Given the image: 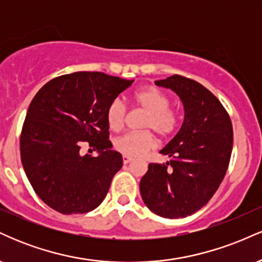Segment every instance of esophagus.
<instances>
[{
    "mask_svg": "<svg viewBox=\"0 0 262 262\" xmlns=\"http://www.w3.org/2000/svg\"><path fill=\"white\" fill-rule=\"evenodd\" d=\"M130 161H133V158H130V156H127V155H123V162H124V164H129Z\"/></svg>",
    "mask_w": 262,
    "mask_h": 262,
    "instance_id": "34e87169",
    "label": "esophagus"
}]
</instances>
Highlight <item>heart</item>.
<instances>
[{"instance_id": "heart-1", "label": "heart", "mask_w": 262, "mask_h": 262, "mask_svg": "<svg viewBox=\"0 0 262 262\" xmlns=\"http://www.w3.org/2000/svg\"><path fill=\"white\" fill-rule=\"evenodd\" d=\"M134 101L146 112L143 128L151 129L160 137H167L175 130L177 125V114L171 110L169 96L156 87L148 86L135 92ZM124 103L116 98L111 102L107 110V122L111 129L119 130L125 119ZM152 134L148 130L130 132L114 140V148L127 156H140L154 146Z\"/></svg>"}]
</instances>
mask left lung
<instances>
[{
    "mask_svg": "<svg viewBox=\"0 0 262 262\" xmlns=\"http://www.w3.org/2000/svg\"><path fill=\"white\" fill-rule=\"evenodd\" d=\"M155 85L179 96L185 117L177 134L160 150L170 160L149 164L140 180V194L155 214L185 218L208 203L223 181L233 149V128L218 98L197 81L173 75Z\"/></svg>",
    "mask_w": 262,
    "mask_h": 262,
    "instance_id": "obj_1",
    "label": "left lung"
}]
</instances>
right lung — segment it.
Returning a JSON list of instances; mask_svg holds the SVG:
<instances>
[{
  "mask_svg": "<svg viewBox=\"0 0 262 262\" xmlns=\"http://www.w3.org/2000/svg\"><path fill=\"white\" fill-rule=\"evenodd\" d=\"M133 82L79 71L50 80L34 96L20 134V159L33 189L50 208L81 214L104 200L123 165L108 140L107 110ZM82 142L99 155H81Z\"/></svg>",
  "mask_w": 262,
  "mask_h": 262,
  "instance_id": "1",
  "label": "right lung"
}]
</instances>
